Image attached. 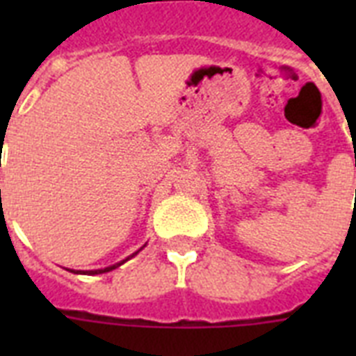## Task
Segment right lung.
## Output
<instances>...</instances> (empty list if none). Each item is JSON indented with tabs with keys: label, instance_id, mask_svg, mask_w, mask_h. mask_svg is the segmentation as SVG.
Wrapping results in <instances>:
<instances>
[{
	"label": "right lung",
	"instance_id": "1",
	"mask_svg": "<svg viewBox=\"0 0 356 356\" xmlns=\"http://www.w3.org/2000/svg\"><path fill=\"white\" fill-rule=\"evenodd\" d=\"M138 251H142V248L138 249ZM138 251H136V253H133V254H129L127 259H123V260H120V262H116V264H113V266H107V268H102V270H90V271H81V270H68V271H72V273H88V275H99V273H107V271H113V270H116V268H118V266H122L123 262H127L129 259H133L134 254H138Z\"/></svg>",
	"mask_w": 356,
	"mask_h": 356
}]
</instances>
